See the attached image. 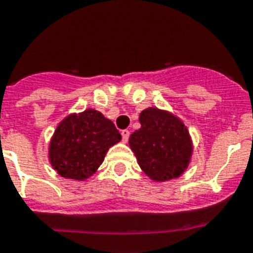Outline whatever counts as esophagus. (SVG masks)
<instances>
[{"mask_svg": "<svg viewBox=\"0 0 253 253\" xmlns=\"http://www.w3.org/2000/svg\"><path fill=\"white\" fill-rule=\"evenodd\" d=\"M121 135H122V141H123V143H127V140H128V137H130V131H128V130H123L122 132H121Z\"/></svg>", "mask_w": 253, "mask_h": 253, "instance_id": "esophagus-1", "label": "esophagus"}]
</instances>
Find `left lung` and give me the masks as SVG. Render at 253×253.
<instances>
[{
	"label": "left lung",
	"instance_id": "left-lung-1",
	"mask_svg": "<svg viewBox=\"0 0 253 253\" xmlns=\"http://www.w3.org/2000/svg\"><path fill=\"white\" fill-rule=\"evenodd\" d=\"M139 121L141 127L131 133L128 144L140 169L157 182L181 176L193 154L192 137L182 121L154 107L144 109Z\"/></svg>",
	"mask_w": 253,
	"mask_h": 253
}]
</instances>
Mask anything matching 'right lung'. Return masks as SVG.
<instances>
[{
    "label": "right lung",
    "mask_w": 253,
    "mask_h": 253,
    "mask_svg": "<svg viewBox=\"0 0 253 253\" xmlns=\"http://www.w3.org/2000/svg\"><path fill=\"white\" fill-rule=\"evenodd\" d=\"M121 139L114 123L99 110L72 113L51 137L48 161L61 177L84 181L96 172L110 146Z\"/></svg>",
    "instance_id": "right-lung-1"
}]
</instances>
